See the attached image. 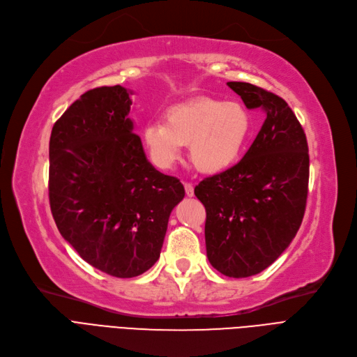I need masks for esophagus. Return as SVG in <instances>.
<instances>
[{"instance_id":"1","label":"esophagus","mask_w":357,"mask_h":357,"mask_svg":"<svg viewBox=\"0 0 357 357\" xmlns=\"http://www.w3.org/2000/svg\"><path fill=\"white\" fill-rule=\"evenodd\" d=\"M185 192H187L188 197H194V187H192V183L185 182Z\"/></svg>"}]
</instances>
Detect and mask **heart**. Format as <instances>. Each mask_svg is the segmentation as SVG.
<instances>
[{
    "label": "heart",
    "instance_id": "b5f03b06",
    "mask_svg": "<svg viewBox=\"0 0 357 357\" xmlns=\"http://www.w3.org/2000/svg\"><path fill=\"white\" fill-rule=\"evenodd\" d=\"M163 122H149L142 140L154 166L170 169L190 144L194 166L220 174L234 165L251 134L250 112L238 102L199 96L169 106Z\"/></svg>",
    "mask_w": 357,
    "mask_h": 357
}]
</instances>
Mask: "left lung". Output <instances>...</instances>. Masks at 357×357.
I'll return each instance as SVG.
<instances>
[{
  "instance_id": "1",
  "label": "left lung",
  "mask_w": 357,
  "mask_h": 357,
  "mask_svg": "<svg viewBox=\"0 0 357 357\" xmlns=\"http://www.w3.org/2000/svg\"><path fill=\"white\" fill-rule=\"evenodd\" d=\"M248 109L266 121L239 163L201 181L210 264L234 278L266 270L301 227L307 197L309 154L296 115L280 96L251 83L229 82Z\"/></svg>"
}]
</instances>
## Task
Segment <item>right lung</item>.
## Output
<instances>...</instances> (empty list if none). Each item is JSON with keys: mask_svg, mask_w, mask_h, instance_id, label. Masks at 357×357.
<instances>
[{"mask_svg": "<svg viewBox=\"0 0 357 357\" xmlns=\"http://www.w3.org/2000/svg\"><path fill=\"white\" fill-rule=\"evenodd\" d=\"M131 93L122 86L86 91L50 140V204L59 234L90 266L119 278L159 259L169 215L185 195L132 132Z\"/></svg>", "mask_w": 357, "mask_h": 357, "instance_id": "obj_1", "label": "right lung"}]
</instances>
